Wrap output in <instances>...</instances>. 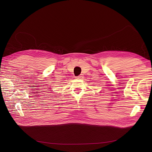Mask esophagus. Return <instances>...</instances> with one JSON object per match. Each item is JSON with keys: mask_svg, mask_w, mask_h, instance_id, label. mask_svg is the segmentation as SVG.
I'll use <instances>...</instances> for the list:
<instances>
[{"mask_svg": "<svg viewBox=\"0 0 152 152\" xmlns=\"http://www.w3.org/2000/svg\"><path fill=\"white\" fill-rule=\"evenodd\" d=\"M82 77L80 76V75H79V76L76 77L75 79H82Z\"/></svg>", "mask_w": 152, "mask_h": 152, "instance_id": "1", "label": "esophagus"}]
</instances>
